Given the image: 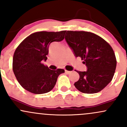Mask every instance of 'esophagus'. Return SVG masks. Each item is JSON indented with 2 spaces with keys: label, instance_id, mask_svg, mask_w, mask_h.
<instances>
[{
  "label": "esophagus",
  "instance_id": "34e87169",
  "mask_svg": "<svg viewBox=\"0 0 127 127\" xmlns=\"http://www.w3.org/2000/svg\"><path fill=\"white\" fill-rule=\"evenodd\" d=\"M65 73H67V74H70L71 73H72V71H68V70H65Z\"/></svg>",
  "mask_w": 127,
  "mask_h": 127
}]
</instances>
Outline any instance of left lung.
I'll use <instances>...</instances> for the list:
<instances>
[{"label":"left lung","instance_id":"8db88e82","mask_svg":"<svg viewBox=\"0 0 127 127\" xmlns=\"http://www.w3.org/2000/svg\"><path fill=\"white\" fill-rule=\"evenodd\" d=\"M65 39L76 57L87 65V72L76 70L80 76L74 85L79 91L94 94L101 91L111 82L116 67L112 46L94 33L84 31H67Z\"/></svg>","mask_w":127,"mask_h":127}]
</instances>
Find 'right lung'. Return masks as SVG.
I'll use <instances>...</instances> for the list:
<instances>
[{
  "instance_id": "1",
  "label": "right lung",
  "mask_w": 127,
  "mask_h": 127,
  "mask_svg": "<svg viewBox=\"0 0 127 127\" xmlns=\"http://www.w3.org/2000/svg\"><path fill=\"white\" fill-rule=\"evenodd\" d=\"M65 32H35L18 45L13 57L12 69L23 88L36 94L48 93L53 89L59 76L65 71L49 69L42 61L47 60L50 43L63 40Z\"/></svg>"
}]
</instances>
